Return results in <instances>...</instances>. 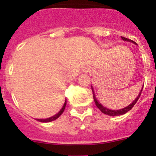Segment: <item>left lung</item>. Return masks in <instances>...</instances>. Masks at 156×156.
Instances as JSON below:
<instances>
[{
	"label": "left lung",
	"instance_id": "left-lung-1",
	"mask_svg": "<svg viewBox=\"0 0 156 156\" xmlns=\"http://www.w3.org/2000/svg\"><path fill=\"white\" fill-rule=\"evenodd\" d=\"M121 39H122L123 40H125V41H128V42H131V43H133V44H135V42H134V41L129 40V39H127V38L121 37ZM143 88H142V90H141V91L138 95L137 98H136L135 100H133V102H132V104H130L129 105V106L126 107V108H124L119 109V110H111V109L107 108H105L104 106H103L102 104H100V103H99V101L96 100V97H95V92H94V90H93L92 87H91V90H92V92H93V98H94V101H95V105L97 106L98 108L100 109V111L102 112L103 113L106 114V115H108V116H120V115H123V114L126 113L127 112L129 111V110H130V109L132 108L133 106H134V104L137 103L138 100L139 99V97H140L141 93H142V90H143Z\"/></svg>",
	"mask_w": 156,
	"mask_h": 156
}]
</instances>
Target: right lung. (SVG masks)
<instances>
[{
	"label": "right lung",
	"mask_w": 156,
	"mask_h": 156,
	"mask_svg": "<svg viewBox=\"0 0 156 156\" xmlns=\"http://www.w3.org/2000/svg\"><path fill=\"white\" fill-rule=\"evenodd\" d=\"M66 101H65V104H64L63 107H62V108L60 110V111L56 114V115H54V116H51L49 118H47V119H38V121H40V122H50V121H55L56 119H57L59 116H61V114L63 113L64 110L66 108Z\"/></svg>",
	"instance_id": "add662e5"
}]
</instances>
